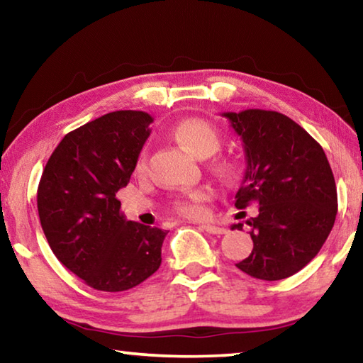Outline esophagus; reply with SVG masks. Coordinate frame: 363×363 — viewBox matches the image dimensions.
<instances>
[{
  "instance_id": "esophagus-1",
  "label": "esophagus",
  "mask_w": 363,
  "mask_h": 363,
  "mask_svg": "<svg viewBox=\"0 0 363 363\" xmlns=\"http://www.w3.org/2000/svg\"><path fill=\"white\" fill-rule=\"evenodd\" d=\"M201 229L208 233H213V235H223V233L227 232V229L216 224H201Z\"/></svg>"
}]
</instances>
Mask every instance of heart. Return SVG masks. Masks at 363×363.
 <instances>
[{"label":"heart","instance_id":"1","mask_svg":"<svg viewBox=\"0 0 363 363\" xmlns=\"http://www.w3.org/2000/svg\"><path fill=\"white\" fill-rule=\"evenodd\" d=\"M171 136L187 152L200 158L213 155L220 147V136L216 131V128L199 118H186L179 121L171 130ZM144 169L145 157L140 155L136 163V171L138 173H143ZM232 164L229 163L219 164V171L224 174L232 173ZM211 196L213 192L210 187H196L194 190H189L187 194L177 196L174 200V210L187 218H199L205 213L203 205Z\"/></svg>","mask_w":363,"mask_h":363}]
</instances>
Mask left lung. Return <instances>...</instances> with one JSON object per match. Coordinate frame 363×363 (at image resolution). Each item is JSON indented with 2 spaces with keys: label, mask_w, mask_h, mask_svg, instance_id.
<instances>
[{
  "label": "left lung",
  "mask_w": 363,
  "mask_h": 363,
  "mask_svg": "<svg viewBox=\"0 0 363 363\" xmlns=\"http://www.w3.org/2000/svg\"><path fill=\"white\" fill-rule=\"evenodd\" d=\"M223 116L242 138L247 160L235 206L259 205V214L247 220L253 251L235 266L261 280L291 277L314 259L333 229L337 195L327 155L284 113L248 108Z\"/></svg>",
  "instance_id": "left-lung-1"
}]
</instances>
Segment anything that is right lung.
<instances>
[{"mask_svg":"<svg viewBox=\"0 0 363 363\" xmlns=\"http://www.w3.org/2000/svg\"><path fill=\"white\" fill-rule=\"evenodd\" d=\"M152 121L140 110L102 115L65 134L43 171L36 201L49 247L94 290H130L162 264L168 232L126 220L116 199Z\"/></svg>","mask_w":363,"mask_h":363,"instance_id":"add662e5","label":"right lung"}]
</instances>
